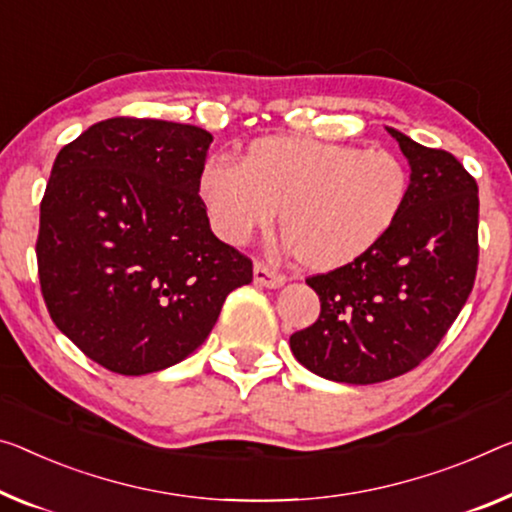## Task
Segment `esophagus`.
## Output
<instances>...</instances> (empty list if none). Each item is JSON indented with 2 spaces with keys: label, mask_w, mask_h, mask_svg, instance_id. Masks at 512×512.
Returning a JSON list of instances; mask_svg holds the SVG:
<instances>
[{
  "label": "esophagus",
  "mask_w": 512,
  "mask_h": 512,
  "mask_svg": "<svg viewBox=\"0 0 512 512\" xmlns=\"http://www.w3.org/2000/svg\"><path fill=\"white\" fill-rule=\"evenodd\" d=\"M254 281L258 286H265V288H281L283 283H286V277L279 274L277 270H272V267H267L265 263L256 261L254 263Z\"/></svg>",
  "instance_id": "obj_1"
}]
</instances>
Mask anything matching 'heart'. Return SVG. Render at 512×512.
<instances>
[{
    "label": "heart",
    "instance_id": "b5f03b06",
    "mask_svg": "<svg viewBox=\"0 0 512 512\" xmlns=\"http://www.w3.org/2000/svg\"><path fill=\"white\" fill-rule=\"evenodd\" d=\"M407 192V169L393 153L293 135L256 139L240 164L212 160L199 178L219 238L242 245L281 210L286 247L316 272L368 254L396 224Z\"/></svg>",
    "mask_w": 512,
    "mask_h": 512
}]
</instances>
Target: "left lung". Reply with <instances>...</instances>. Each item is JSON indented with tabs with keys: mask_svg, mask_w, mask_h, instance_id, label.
I'll return each mask as SVG.
<instances>
[{
	"mask_svg": "<svg viewBox=\"0 0 512 512\" xmlns=\"http://www.w3.org/2000/svg\"><path fill=\"white\" fill-rule=\"evenodd\" d=\"M387 130L412 169L403 212L355 263L306 279L320 318L290 336L295 359L332 382L375 384L419 366L476 279V180L451 153Z\"/></svg>",
	"mask_w": 512,
	"mask_h": 512,
	"instance_id": "left-lung-1",
	"label": "left lung"
}]
</instances>
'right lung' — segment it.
Wrapping results in <instances>:
<instances>
[{"label": "right lung", "mask_w": 512, "mask_h": 512, "mask_svg": "<svg viewBox=\"0 0 512 512\" xmlns=\"http://www.w3.org/2000/svg\"><path fill=\"white\" fill-rule=\"evenodd\" d=\"M210 144L196 125L119 116L54 160L36 242L43 300L107 371L183 361L251 281V261L217 240L199 196Z\"/></svg>", "instance_id": "add662e5"}]
</instances>
